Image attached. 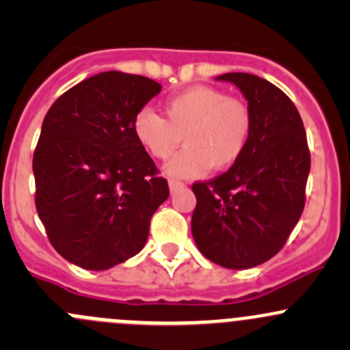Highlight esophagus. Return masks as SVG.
Segmentation results:
<instances>
[{
  "instance_id": "1",
  "label": "esophagus",
  "mask_w": 350,
  "mask_h": 350,
  "mask_svg": "<svg viewBox=\"0 0 350 350\" xmlns=\"http://www.w3.org/2000/svg\"><path fill=\"white\" fill-rule=\"evenodd\" d=\"M185 186V183L178 181V179H169V189H171V193L178 191L179 188H183Z\"/></svg>"
}]
</instances>
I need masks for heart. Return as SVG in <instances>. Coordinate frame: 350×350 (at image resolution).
I'll return each mask as SVG.
<instances>
[{
    "instance_id": "1",
    "label": "heart",
    "mask_w": 350,
    "mask_h": 350,
    "mask_svg": "<svg viewBox=\"0 0 350 350\" xmlns=\"http://www.w3.org/2000/svg\"><path fill=\"white\" fill-rule=\"evenodd\" d=\"M164 118L142 108L132 120L139 146L154 159H167L185 140L186 147L171 159L165 172L174 178H200L211 167L224 171L242 157L252 115L245 103L211 86H193L164 101Z\"/></svg>"
}]
</instances>
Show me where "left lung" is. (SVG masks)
<instances>
[{
  "label": "left lung",
  "instance_id": "1",
  "mask_svg": "<svg viewBox=\"0 0 350 350\" xmlns=\"http://www.w3.org/2000/svg\"><path fill=\"white\" fill-rule=\"evenodd\" d=\"M235 84L252 115L242 157L227 172L193 185L191 232L206 259L250 269L276 256L305 208L310 150L293 101L269 81L247 72L215 77Z\"/></svg>",
  "mask_w": 350,
  "mask_h": 350
}]
</instances>
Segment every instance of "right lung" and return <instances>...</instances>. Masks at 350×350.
Masks as SVG:
<instances>
[{
	"label": "right lung",
	"mask_w": 350,
	"mask_h": 350,
	"mask_svg": "<svg viewBox=\"0 0 350 350\" xmlns=\"http://www.w3.org/2000/svg\"><path fill=\"white\" fill-rule=\"evenodd\" d=\"M162 86L120 70L66 91L45 115L33 154L35 204L49 241L83 269L139 254L169 186L139 146L132 120Z\"/></svg>",
	"instance_id": "right-lung-1"
}]
</instances>
